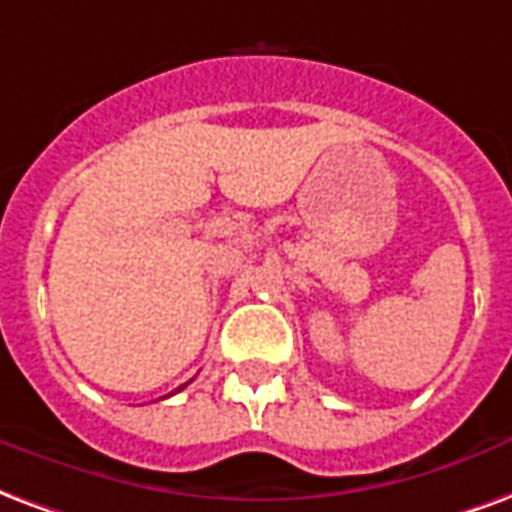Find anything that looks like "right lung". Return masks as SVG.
I'll list each match as a JSON object with an SVG mask.
<instances>
[{
  "instance_id": "add662e5",
  "label": "right lung",
  "mask_w": 512,
  "mask_h": 512,
  "mask_svg": "<svg viewBox=\"0 0 512 512\" xmlns=\"http://www.w3.org/2000/svg\"><path fill=\"white\" fill-rule=\"evenodd\" d=\"M181 388H184V385H181ZM181 388H179V391H181Z\"/></svg>"
}]
</instances>
